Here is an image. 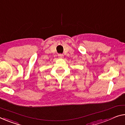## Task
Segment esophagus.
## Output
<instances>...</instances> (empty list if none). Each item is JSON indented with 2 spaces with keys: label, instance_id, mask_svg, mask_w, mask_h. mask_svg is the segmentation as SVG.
<instances>
[{
  "label": "esophagus",
  "instance_id": "1",
  "mask_svg": "<svg viewBox=\"0 0 125 125\" xmlns=\"http://www.w3.org/2000/svg\"><path fill=\"white\" fill-rule=\"evenodd\" d=\"M63 56H64V55H63V54H58L59 58H63Z\"/></svg>",
  "mask_w": 125,
  "mask_h": 125
}]
</instances>
